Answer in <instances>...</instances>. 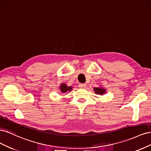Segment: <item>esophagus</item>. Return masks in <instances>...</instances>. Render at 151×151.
I'll return each mask as SVG.
<instances>
[{
	"mask_svg": "<svg viewBox=\"0 0 151 151\" xmlns=\"http://www.w3.org/2000/svg\"><path fill=\"white\" fill-rule=\"evenodd\" d=\"M79 87L80 88H82V89H84L86 87V84H79Z\"/></svg>",
	"mask_w": 151,
	"mask_h": 151,
	"instance_id": "esophagus-1",
	"label": "esophagus"
}]
</instances>
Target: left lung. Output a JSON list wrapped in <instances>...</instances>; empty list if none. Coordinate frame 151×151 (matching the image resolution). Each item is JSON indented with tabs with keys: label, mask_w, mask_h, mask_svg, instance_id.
<instances>
[{
	"label": "left lung",
	"mask_w": 151,
	"mask_h": 151,
	"mask_svg": "<svg viewBox=\"0 0 151 151\" xmlns=\"http://www.w3.org/2000/svg\"><path fill=\"white\" fill-rule=\"evenodd\" d=\"M94 91L95 93L97 94H99L100 95H103V94L106 93V89L103 88H101V87H100V88H94Z\"/></svg>",
	"instance_id": "left-lung-1"
}]
</instances>
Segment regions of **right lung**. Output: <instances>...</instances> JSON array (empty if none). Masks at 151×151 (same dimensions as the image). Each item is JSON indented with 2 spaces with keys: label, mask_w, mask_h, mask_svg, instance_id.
<instances>
[{
  "label": "right lung",
  "mask_w": 151,
  "mask_h": 151,
  "mask_svg": "<svg viewBox=\"0 0 151 151\" xmlns=\"http://www.w3.org/2000/svg\"><path fill=\"white\" fill-rule=\"evenodd\" d=\"M60 89L62 93H65L67 91H71L72 89V87L67 86L65 84H62L60 86Z\"/></svg>",
  "instance_id": "1"
}]
</instances>
